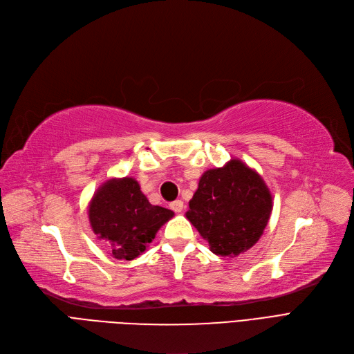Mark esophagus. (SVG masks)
Returning a JSON list of instances; mask_svg holds the SVG:
<instances>
[{"instance_id": "1", "label": "esophagus", "mask_w": 354, "mask_h": 354, "mask_svg": "<svg viewBox=\"0 0 354 354\" xmlns=\"http://www.w3.org/2000/svg\"><path fill=\"white\" fill-rule=\"evenodd\" d=\"M169 207H171L172 211H175L176 214H179V212H182V209H183V202H182L180 199H176V201H174V202L169 203Z\"/></svg>"}]
</instances>
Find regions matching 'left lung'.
I'll return each mask as SVG.
<instances>
[{
    "mask_svg": "<svg viewBox=\"0 0 354 354\" xmlns=\"http://www.w3.org/2000/svg\"><path fill=\"white\" fill-rule=\"evenodd\" d=\"M272 211L264 179L239 159L203 174L187 218L221 257H236L261 238Z\"/></svg>",
    "mask_w": 354,
    "mask_h": 354,
    "instance_id": "obj_1",
    "label": "left lung"
}]
</instances>
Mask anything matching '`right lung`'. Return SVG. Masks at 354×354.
<instances>
[{"label":"right lung","mask_w":354,"mask_h":354,"mask_svg":"<svg viewBox=\"0 0 354 354\" xmlns=\"http://www.w3.org/2000/svg\"><path fill=\"white\" fill-rule=\"evenodd\" d=\"M175 214L152 205L133 178L106 180L88 203L93 232L116 259L132 261Z\"/></svg>","instance_id":"add662e5"}]
</instances>
